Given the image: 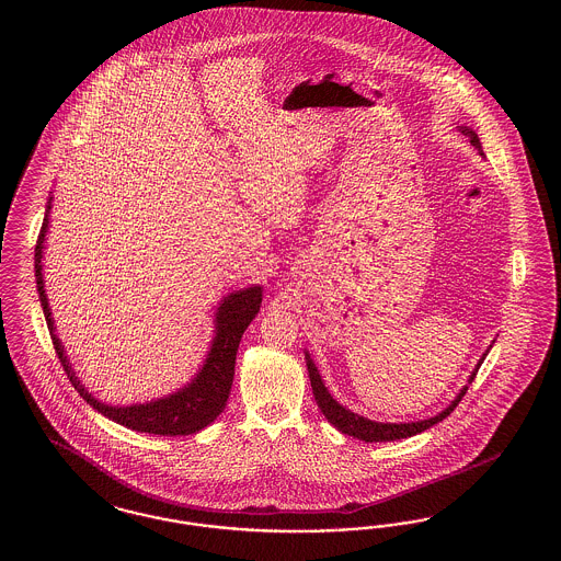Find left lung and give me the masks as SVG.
<instances>
[{"mask_svg": "<svg viewBox=\"0 0 561 561\" xmlns=\"http://www.w3.org/2000/svg\"><path fill=\"white\" fill-rule=\"evenodd\" d=\"M460 133L465 134V136H469V138H471V145L481 153V142L480 138H478V134L473 133L471 128H467V126H460ZM481 362H483V357H481ZM480 364H478V366H480ZM307 370H309V380H311L313 396H316V401H318V405H320L321 414H323L334 427L339 428V431H343L345 435H353V437H357V439H362V442H370V444H373V442H393V439H403V437H412V435H416V433H423L425 428L437 425L439 421H444L450 412H454V408L460 403V400H462L465 393H467V387H465V389L458 393V398H456L442 414H437V416H433V419H428V421L401 423V425H396V423H374V421H368V419H364V416H357L355 412L343 408L339 401L334 400V398L328 393V389H325L323 382H321L320 373H318V368L313 366V362L309 359V355H307ZM476 374H478V370L471 374V380L476 378Z\"/></svg>", "mask_w": 561, "mask_h": 561, "instance_id": "8db88e82", "label": "left lung"}]
</instances>
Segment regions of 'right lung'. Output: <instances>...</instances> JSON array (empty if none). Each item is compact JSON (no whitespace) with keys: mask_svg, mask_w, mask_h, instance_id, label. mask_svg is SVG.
I'll return each mask as SVG.
<instances>
[{"mask_svg":"<svg viewBox=\"0 0 561 561\" xmlns=\"http://www.w3.org/2000/svg\"><path fill=\"white\" fill-rule=\"evenodd\" d=\"M50 210V206H48ZM48 227V214L44 218L39 238L35 243V279H37V293L44 307V316L48 330L54 332L53 316L48 307V298L44 290L42 279V245ZM261 288H245L240 293L229 294L216 313V336H214L213 348L208 353V359L202 368V373L193 378V382L185 389H181L174 396H168L163 400L151 401V403H138L128 408H113L101 401L94 400L76 378L71 370L62 345L58 343L56 334H53V345L65 373L73 387L78 389L83 400L88 401L94 410L105 414L111 421L124 425V427L140 431V433H153V435H191L214 423V419L225 410L229 391L233 385L236 374V355L240 347L241 334L250 325V321L256 318L261 309Z\"/></svg>","mask_w":561,"mask_h":561,"instance_id":"right-lung-1","label":"right lung"}]
</instances>
